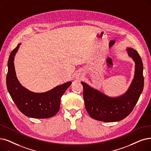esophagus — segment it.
Listing matches in <instances>:
<instances>
[{"mask_svg": "<svg viewBox=\"0 0 151 151\" xmlns=\"http://www.w3.org/2000/svg\"><path fill=\"white\" fill-rule=\"evenodd\" d=\"M81 77V74H78V73L76 74V79H80Z\"/></svg>", "mask_w": 151, "mask_h": 151, "instance_id": "34e87169", "label": "esophagus"}]
</instances>
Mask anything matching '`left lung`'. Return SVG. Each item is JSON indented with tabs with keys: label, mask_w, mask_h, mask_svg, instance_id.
<instances>
[{
	"label": "left lung",
	"mask_w": 151,
	"mask_h": 151,
	"mask_svg": "<svg viewBox=\"0 0 151 151\" xmlns=\"http://www.w3.org/2000/svg\"><path fill=\"white\" fill-rule=\"evenodd\" d=\"M126 51L135 63V71L134 79L124 94L111 97L81 82L86 109L90 117L96 120L104 122L121 121L131 113L139 99L144 87L142 61L133 48L127 47Z\"/></svg>",
	"instance_id": "obj_1"
}]
</instances>
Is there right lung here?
I'll return each mask as SVG.
<instances>
[{"label":"right lung","instance_id":"obj_1","mask_svg":"<svg viewBox=\"0 0 151 151\" xmlns=\"http://www.w3.org/2000/svg\"><path fill=\"white\" fill-rule=\"evenodd\" d=\"M21 44L11 52L8 61L6 83L8 91L19 110L28 117L48 118L59 111L61 99L71 85L68 82L43 93H35L23 87L18 80L14 66V57Z\"/></svg>","mask_w":151,"mask_h":151}]
</instances>
